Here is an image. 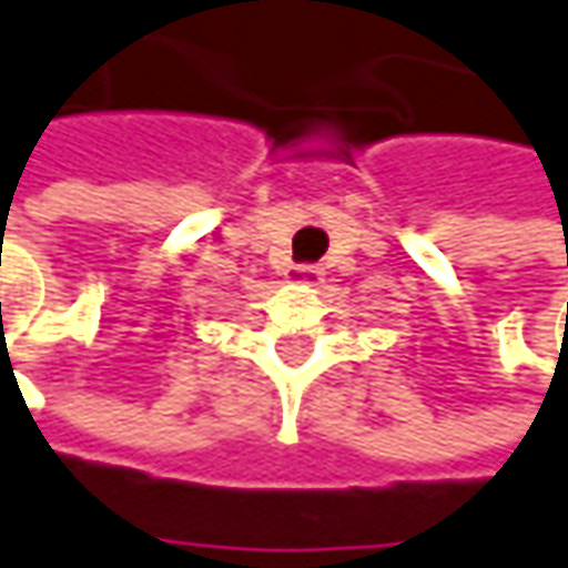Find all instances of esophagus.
<instances>
[{"label":"esophagus","instance_id":"34e87169","mask_svg":"<svg viewBox=\"0 0 568 568\" xmlns=\"http://www.w3.org/2000/svg\"><path fill=\"white\" fill-rule=\"evenodd\" d=\"M285 283L292 285H321L324 283V270L321 266H312V263H298V266H288L285 270Z\"/></svg>","mask_w":568,"mask_h":568}]
</instances>
